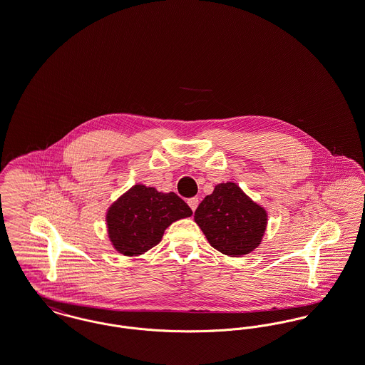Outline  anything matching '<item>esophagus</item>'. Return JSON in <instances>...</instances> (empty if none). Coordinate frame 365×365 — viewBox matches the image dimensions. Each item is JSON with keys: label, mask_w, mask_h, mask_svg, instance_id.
Returning a JSON list of instances; mask_svg holds the SVG:
<instances>
[{"label": "esophagus", "mask_w": 365, "mask_h": 365, "mask_svg": "<svg viewBox=\"0 0 365 365\" xmlns=\"http://www.w3.org/2000/svg\"><path fill=\"white\" fill-rule=\"evenodd\" d=\"M187 204H189V207H190L191 210L194 212V210L197 209V207H198V198H197V197H191V198L187 200Z\"/></svg>", "instance_id": "34e87169"}]
</instances>
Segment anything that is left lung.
Returning a JSON list of instances; mask_svg holds the SVG:
<instances>
[{"label":"left lung","mask_w":365,"mask_h":365,"mask_svg":"<svg viewBox=\"0 0 365 365\" xmlns=\"http://www.w3.org/2000/svg\"><path fill=\"white\" fill-rule=\"evenodd\" d=\"M194 220L212 247L230 257H241L260 245L268 216L237 183L227 182L202 200Z\"/></svg>","instance_id":"8db88e82"}]
</instances>
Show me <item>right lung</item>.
I'll return each instance as SVG.
<instances>
[{
    "label": "right lung",
    "instance_id": "1",
    "mask_svg": "<svg viewBox=\"0 0 365 365\" xmlns=\"http://www.w3.org/2000/svg\"><path fill=\"white\" fill-rule=\"evenodd\" d=\"M191 215L190 207L173 191L135 185L108 209V235L119 253L138 256L161 241L167 227Z\"/></svg>",
    "mask_w": 365,
    "mask_h": 365
}]
</instances>
